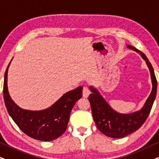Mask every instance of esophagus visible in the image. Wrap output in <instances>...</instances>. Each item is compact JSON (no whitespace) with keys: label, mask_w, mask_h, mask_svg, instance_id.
Instances as JSON below:
<instances>
[{"label":"esophagus","mask_w":159,"mask_h":159,"mask_svg":"<svg viewBox=\"0 0 159 159\" xmlns=\"http://www.w3.org/2000/svg\"><path fill=\"white\" fill-rule=\"evenodd\" d=\"M90 94V90L87 87H84L83 89V97L88 98Z\"/></svg>","instance_id":"esophagus-1"}]
</instances>
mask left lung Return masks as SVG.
I'll return each mask as SVG.
<instances>
[{"mask_svg": "<svg viewBox=\"0 0 159 159\" xmlns=\"http://www.w3.org/2000/svg\"><path fill=\"white\" fill-rule=\"evenodd\" d=\"M127 48L138 53L145 61L150 73L152 91L141 109L132 113L122 114L114 110L96 88L89 86L92 93L89 96V101L93 119L98 130L111 138L125 137L141 127L149 115L157 92V81L154 70L147 56L133 46L128 45Z\"/></svg>", "mask_w": 159, "mask_h": 159, "instance_id": "1", "label": "left lung"}]
</instances>
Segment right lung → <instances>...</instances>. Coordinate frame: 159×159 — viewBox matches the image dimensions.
I'll use <instances>...</instances> for the list:
<instances>
[{"label": "right lung", "mask_w": 159, "mask_h": 159, "mask_svg": "<svg viewBox=\"0 0 159 159\" xmlns=\"http://www.w3.org/2000/svg\"><path fill=\"white\" fill-rule=\"evenodd\" d=\"M11 61L6 70L3 83V98L9 115L22 131L34 139L48 142L59 138L67 130L70 112L76 102L81 98L83 87L78 86L66 92L45 109H23L14 102L8 90V70Z\"/></svg>", "instance_id": "obj_1"}]
</instances>
